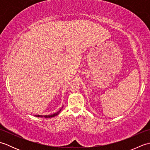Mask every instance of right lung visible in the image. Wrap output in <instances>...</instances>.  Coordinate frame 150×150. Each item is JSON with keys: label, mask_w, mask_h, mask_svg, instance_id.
I'll return each mask as SVG.
<instances>
[{"label": "right lung", "mask_w": 150, "mask_h": 150, "mask_svg": "<svg viewBox=\"0 0 150 150\" xmlns=\"http://www.w3.org/2000/svg\"><path fill=\"white\" fill-rule=\"evenodd\" d=\"M61 110L62 109H60L58 112L57 113H54V114H52V115H35L36 117H45V118H51V117H55V116H56V115H58L60 112V111H61Z\"/></svg>", "instance_id": "add662e5"}]
</instances>
